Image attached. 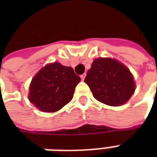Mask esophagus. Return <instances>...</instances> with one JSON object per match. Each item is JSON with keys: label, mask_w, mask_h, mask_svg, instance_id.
<instances>
[{"label": "esophagus", "mask_w": 157, "mask_h": 157, "mask_svg": "<svg viewBox=\"0 0 157 157\" xmlns=\"http://www.w3.org/2000/svg\"><path fill=\"white\" fill-rule=\"evenodd\" d=\"M85 77H86V73H84V74H82V75H81V78H82V81H84Z\"/></svg>", "instance_id": "34e87169"}]
</instances>
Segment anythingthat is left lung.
Instances as JSON below:
<instances>
[{"mask_svg": "<svg viewBox=\"0 0 157 157\" xmlns=\"http://www.w3.org/2000/svg\"><path fill=\"white\" fill-rule=\"evenodd\" d=\"M85 82L98 101L109 106H120L135 92L133 75L127 67L113 59H94Z\"/></svg>", "mask_w": 157, "mask_h": 157, "instance_id": "left-lung-1", "label": "left lung"}]
</instances>
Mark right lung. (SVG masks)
I'll use <instances>...</instances> for the list:
<instances>
[{
    "mask_svg": "<svg viewBox=\"0 0 157 157\" xmlns=\"http://www.w3.org/2000/svg\"><path fill=\"white\" fill-rule=\"evenodd\" d=\"M80 82V76L71 67L58 62L49 64L41 69L32 80L29 100L43 112H56L71 102Z\"/></svg>",
    "mask_w": 157,
    "mask_h": 157,
    "instance_id": "obj_1",
    "label": "right lung"
}]
</instances>
